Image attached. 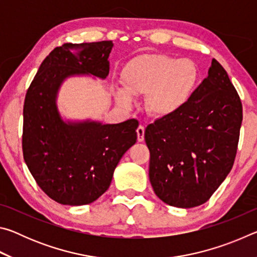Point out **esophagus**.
<instances>
[{"mask_svg": "<svg viewBox=\"0 0 257 257\" xmlns=\"http://www.w3.org/2000/svg\"><path fill=\"white\" fill-rule=\"evenodd\" d=\"M137 139L138 142H143L144 141V134H145V127L144 125H139V127L137 128Z\"/></svg>", "mask_w": 257, "mask_h": 257, "instance_id": "1", "label": "esophagus"}]
</instances>
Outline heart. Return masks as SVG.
<instances>
[{
  "instance_id": "b5f03b06",
  "label": "heart",
  "mask_w": 257,
  "mask_h": 257,
  "mask_svg": "<svg viewBox=\"0 0 257 257\" xmlns=\"http://www.w3.org/2000/svg\"><path fill=\"white\" fill-rule=\"evenodd\" d=\"M124 89L115 97L122 105L133 103L132 95L145 94V107L152 115L165 118L179 112L193 96L199 70L188 59L165 54H144L129 61L122 69Z\"/></svg>"
}]
</instances>
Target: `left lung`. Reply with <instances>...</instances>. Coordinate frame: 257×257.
Wrapping results in <instances>:
<instances>
[{
  "mask_svg": "<svg viewBox=\"0 0 257 257\" xmlns=\"http://www.w3.org/2000/svg\"><path fill=\"white\" fill-rule=\"evenodd\" d=\"M241 121L240 97L227 71L213 59L208 76L189 102L145 129L156 196L182 208L208 201L232 169Z\"/></svg>",
  "mask_w": 257,
  "mask_h": 257,
  "instance_id": "obj_1",
  "label": "left lung"
}]
</instances>
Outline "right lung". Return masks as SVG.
<instances>
[{
  "instance_id": "right-lung-1",
  "label": "right lung",
  "mask_w": 257,
  "mask_h": 257,
  "mask_svg": "<svg viewBox=\"0 0 257 257\" xmlns=\"http://www.w3.org/2000/svg\"><path fill=\"white\" fill-rule=\"evenodd\" d=\"M112 41L55 47L43 61L24 104L23 153L41 189L63 205H86L103 195L122 155L137 139L138 121L64 122L56 107L62 81L75 75L104 79Z\"/></svg>"
}]
</instances>
